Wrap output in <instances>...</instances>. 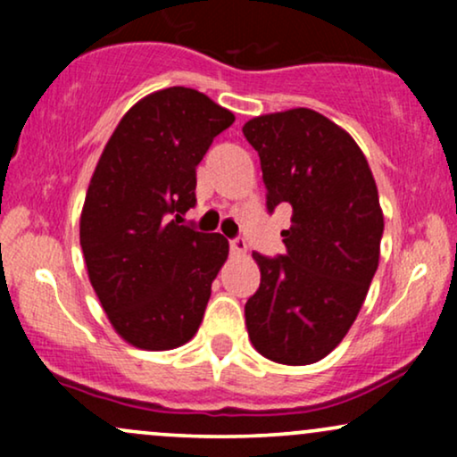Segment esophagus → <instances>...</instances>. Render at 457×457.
I'll use <instances>...</instances> for the list:
<instances>
[{"instance_id":"esophagus-1","label":"esophagus","mask_w":457,"mask_h":457,"mask_svg":"<svg viewBox=\"0 0 457 457\" xmlns=\"http://www.w3.org/2000/svg\"><path fill=\"white\" fill-rule=\"evenodd\" d=\"M229 251H232V255H245L246 253V240L243 238V236L229 240Z\"/></svg>"}]
</instances>
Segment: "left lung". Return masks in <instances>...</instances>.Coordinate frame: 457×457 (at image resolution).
Here are the masks:
<instances>
[{
    "instance_id": "obj_1",
    "label": "left lung",
    "mask_w": 457,
    "mask_h": 457,
    "mask_svg": "<svg viewBox=\"0 0 457 457\" xmlns=\"http://www.w3.org/2000/svg\"><path fill=\"white\" fill-rule=\"evenodd\" d=\"M243 133L260 154L269 212L292 206L286 255L253 253L262 279L245 305L249 339L275 363H316L353 327L378 269V188L356 141L313 109L258 115Z\"/></svg>"
}]
</instances>
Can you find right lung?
Segmentation results:
<instances>
[{
  "instance_id": "add662e5",
  "label": "right lung",
  "mask_w": 457,
  "mask_h": 457,
  "mask_svg": "<svg viewBox=\"0 0 457 457\" xmlns=\"http://www.w3.org/2000/svg\"><path fill=\"white\" fill-rule=\"evenodd\" d=\"M232 122L206 94L167 87L124 113L98 159L79 238L109 322L135 348H178L202 324L229 245L180 223L195 167Z\"/></svg>"
}]
</instances>
